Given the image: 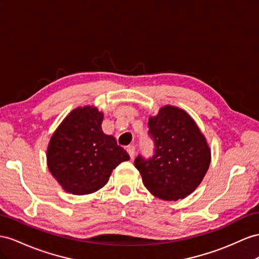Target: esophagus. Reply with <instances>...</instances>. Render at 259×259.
<instances>
[{"mask_svg": "<svg viewBox=\"0 0 259 259\" xmlns=\"http://www.w3.org/2000/svg\"><path fill=\"white\" fill-rule=\"evenodd\" d=\"M127 152H128L129 156H130L131 158H134L135 153H136V149H135L134 145H129V147H127Z\"/></svg>", "mask_w": 259, "mask_h": 259, "instance_id": "obj_1", "label": "esophagus"}]
</instances>
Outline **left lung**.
Returning a JSON list of instances; mask_svg holds the SVG:
<instances>
[{
    "mask_svg": "<svg viewBox=\"0 0 259 259\" xmlns=\"http://www.w3.org/2000/svg\"><path fill=\"white\" fill-rule=\"evenodd\" d=\"M148 127L153 155L139 154L135 160L144 186L164 200L190 195L210 165V149L196 122L186 111L165 106L149 119Z\"/></svg>",
    "mask_w": 259,
    "mask_h": 259,
    "instance_id": "1",
    "label": "left lung"
}]
</instances>
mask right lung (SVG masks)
<instances>
[{
	"label": "right lung",
	"mask_w": 259,
	"mask_h": 259,
	"mask_svg": "<svg viewBox=\"0 0 259 259\" xmlns=\"http://www.w3.org/2000/svg\"><path fill=\"white\" fill-rule=\"evenodd\" d=\"M95 107L72 110L51 137L47 151L50 173L65 191L88 195L107 184L112 169L129 160L112 136L102 130Z\"/></svg>",
	"instance_id": "right-lung-1"
}]
</instances>
